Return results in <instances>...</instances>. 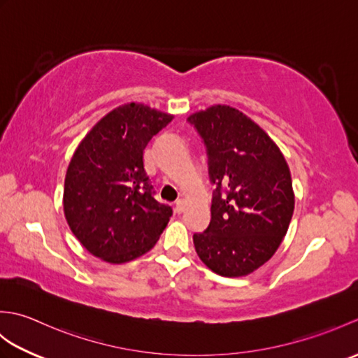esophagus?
Masks as SVG:
<instances>
[{"label": "esophagus", "mask_w": 358, "mask_h": 358, "mask_svg": "<svg viewBox=\"0 0 358 358\" xmlns=\"http://www.w3.org/2000/svg\"><path fill=\"white\" fill-rule=\"evenodd\" d=\"M185 208H186V201L183 199H180L177 203H175V212H177V214H181V212L185 210Z\"/></svg>", "instance_id": "esophagus-1"}]
</instances>
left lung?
<instances>
[{"label": "left lung", "mask_w": 358, "mask_h": 358, "mask_svg": "<svg viewBox=\"0 0 358 358\" xmlns=\"http://www.w3.org/2000/svg\"><path fill=\"white\" fill-rule=\"evenodd\" d=\"M187 121L206 144L217 186L210 223L194 234L195 250L218 275H249L287 232L295 204L291 171L271 136L238 109L215 104Z\"/></svg>", "instance_id": "obj_1"}]
</instances>
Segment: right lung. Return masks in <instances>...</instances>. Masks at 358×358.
Returning a JSON list of instances; mask_svg holds the SVG:
<instances>
[{
	"instance_id": "obj_1",
	"label": "right lung",
	"mask_w": 358,
	"mask_h": 358,
	"mask_svg": "<svg viewBox=\"0 0 358 358\" xmlns=\"http://www.w3.org/2000/svg\"><path fill=\"white\" fill-rule=\"evenodd\" d=\"M173 115L141 103L118 106L81 140L67 167L63 208L90 254L121 264L155 246L172 208L154 199L143 154Z\"/></svg>"
}]
</instances>
